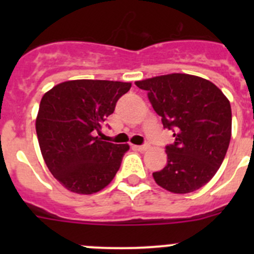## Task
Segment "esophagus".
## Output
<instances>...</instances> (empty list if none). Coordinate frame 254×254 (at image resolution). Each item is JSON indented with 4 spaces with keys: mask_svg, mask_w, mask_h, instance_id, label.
Here are the masks:
<instances>
[{
    "mask_svg": "<svg viewBox=\"0 0 254 254\" xmlns=\"http://www.w3.org/2000/svg\"><path fill=\"white\" fill-rule=\"evenodd\" d=\"M132 148H134V150H137V151H146L148 148V145H147V143H145V145L132 146Z\"/></svg>",
    "mask_w": 254,
    "mask_h": 254,
    "instance_id": "1",
    "label": "esophagus"
}]
</instances>
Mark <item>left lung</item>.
Returning a JSON list of instances; mask_svg holds the SVG:
<instances>
[{
	"label": "left lung",
	"instance_id": "obj_1",
	"mask_svg": "<svg viewBox=\"0 0 254 254\" xmlns=\"http://www.w3.org/2000/svg\"><path fill=\"white\" fill-rule=\"evenodd\" d=\"M147 91L175 142L166 146L167 165L153 172L156 183L177 194L198 190L221 166L231 139V106L212 82L187 73L137 81Z\"/></svg>",
	"mask_w": 254,
	"mask_h": 254
}]
</instances>
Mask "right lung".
<instances>
[{
    "instance_id": "obj_1",
    "label": "right lung",
    "mask_w": 254,
    "mask_h": 254,
    "mask_svg": "<svg viewBox=\"0 0 254 254\" xmlns=\"http://www.w3.org/2000/svg\"><path fill=\"white\" fill-rule=\"evenodd\" d=\"M130 87L127 82L75 79L43 96L35 122L38 141L49 171L66 189L93 194L117 175L129 145L102 141L96 134Z\"/></svg>"
}]
</instances>
